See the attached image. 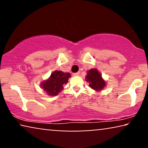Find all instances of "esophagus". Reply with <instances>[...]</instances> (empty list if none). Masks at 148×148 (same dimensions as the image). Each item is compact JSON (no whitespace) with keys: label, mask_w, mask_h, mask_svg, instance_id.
Masks as SVG:
<instances>
[{"label":"esophagus","mask_w":148,"mask_h":148,"mask_svg":"<svg viewBox=\"0 0 148 148\" xmlns=\"http://www.w3.org/2000/svg\"><path fill=\"white\" fill-rule=\"evenodd\" d=\"M80 75V72H77V73H73V75L74 76H77V75Z\"/></svg>","instance_id":"obj_1"}]
</instances>
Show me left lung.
<instances>
[{"instance_id":"8db88e82","label":"left lung","mask_w":148,"mask_h":148,"mask_svg":"<svg viewBox=\"0 0 148 148\" xmlns=\"http://www.w3.org/2000/svg\"><path fill=\"white\" fill-rule=\"evenodd\" d=\"M86 81L90 83L89 86L96 91L102 90L106 86V83L102 79V75L96 69H91L88 72Z\"/></svg>"}]
</instances>
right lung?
Masks as SVG:
<instances>
[{
	"label": "right lung",
	"instance_id": "1",
	"mask_svg": "<svg viewBox=\"0 0 148 148\" xmlns=\"http://www.w3.org/2000/svg\"><path fill=\"white\" fill-rule=\"evenodd\" d=\"M71 77L70 73H64L62 71H55L52 73L50 78L42 84L43 88L50 96H56L63 88V85L66 84L69 78Z\"/></svg>",
	"mask_w": 148,
	"mask_h": 148
}]
</instances>
